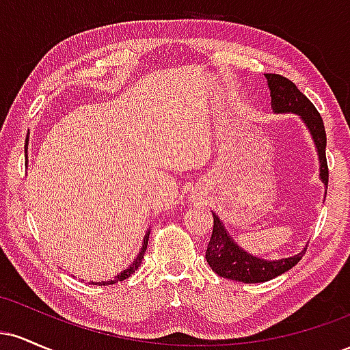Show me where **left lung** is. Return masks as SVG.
<instances>
[{
    "label": "left lung",
    "instance_id": "obj_1",
    "mask_svg": "<svg viewBox=\"0 0 350 350\" xmlns=\"http://www.w3.org/2000/svg\"><path fill=\"white\" fill-rule=\"evenodd\" d=\"M265 77H267L268 88H270L273 113H295L299 116L301 122L306 124L309 135L314 142L317 159H319V179L327 189L329 171L326 161V130H324L323 118L317 113L316 107L306 98V95L301 94L298 87L290 79L278 74H265ZM324 199H326V196H324ZM212 215H214V230H212L211 242L207 245L206 260L212 270L222 278L240 281V283L270 281L283 275L284 271L291 270L306 252L308 245H304L299 253L286 256V258L265 260L262 256L252 255V253L243 250L235 242L234 237L228 234L220 217L215 212H212Z\"/></svg>",
    "mask_w": 350,
    "mask_h": 350
}]
</instances>
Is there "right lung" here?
I'll return each instance as SVG.
<instances>
[{
    "label": "right lung",
    "mask_w": 350,
    "mask_h": 350,
    "mask_svg": "<svg viewBox=\"0 0 350 350\" xmlns=\"http://www.w3.org/2000/svg\"><path fill=\"white\" fill-rule=\"evenodd\" d=\"M150 232H151V230H148L146 234H144V239H143V247H142V250H139L138 256H136V258H135V262L131 263L130 267H128V268H124L123 271H120L118 275H116L113 280H110V281H102V283H100V286H102V284H113V283H118V281L126 280L128 276H131L136 270H138V267H139V265H142L143 258H144V252H146V247H148V239H150ZM92 283H94V281H92Z\"/></svg>",
    "instance_id": "1"
}]
</instances>
